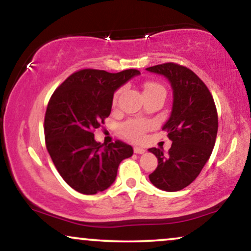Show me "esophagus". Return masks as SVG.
<instances>
[{"instance_id":"esophagus-1","label":"esophagus","mask_w":251,"mask_h":251,"mask_svg":"<svg viewBox=\"0 0 251 251\" xmlns=\"http://www.w3.org/2000/svg\"><path fill=\"white\" fill-rule=\"evenodd\" d=\"M133 151H134V153H137V154L145 153V150H144L143 148H138V146H135V148L133 149Z\"/></svg>"}]
</instances>
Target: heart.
<instances>
[{"label":"heart","mask_w":251,"mask_h":251,"mask_svg":"<svg viewBox=\"0 0 251 251\" xmlns=\"http://www.w3.org/2000/svg\"><path fill=\"white\" fill-rule=\"evenodd\" d=\"M120 92L122 91H118L116 96H114V102L117 101ZM143 94L144 96H149V94H163V96H165V88L160 83L150 81L144 85ZM150 128H151V123L150 122L140 119H131L120 126V132L126 138H128L129 140H133V142L138 143L142 142L144 137H145V132Z\"/></svg>","instance_id":"1"}]
</instances>
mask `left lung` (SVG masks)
Instances as JSON below:
<instances>
[{
	"instance_id": "left-lung-1",
	"label": "left lung",
	"mask_w": 251,
	"mask_h": 251,
	"mask_svg": "<svg viewBox=\"0 0 251 251\" xmlns=\"http://www.w3.org/2000/svg\"><path fill=\"white\" fill-rule=\"evenodd\" d=\"M168 79L172 88V108L163 129L172 142L168 152L149 149L158 159L149 176L155 188L174 192L186 188L201 174L211 155L218 129V117L211 93L192 71L176 63L146 68Z\"/></svg>"
}]
</instances>
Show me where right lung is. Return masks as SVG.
<instances>
[{
	"label": "right lung",
	"mask_w": 251,
	"mask_h": 251,
	"mask_svg": "<svg viewBox=\"0 0 251 251\" xmlns=\"http://www.w3.org/2000/svg\"><path fill=\"white\" fill-rule=\"evenodd\" d=\"M139 74L137 70L79 71L55 89L48 102L46 146L63 180L80 194L108 189L122 160L133 154L132 146L120 140L109 145L96 142L93 131L111 113L117 89Z\"/></svg>",
	"instance_id": "1"
}]
</instances>
